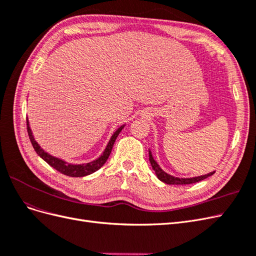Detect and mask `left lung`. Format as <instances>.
I'll return each instance as SVG.
<instances>
[{
	"label": "left lung",
	"mask_w": 256,
	"mask_h": 256,
	"mask_svg": "<svg viewBox=\"0 0 256 256\" xmlns=\"http://www.w3.org/2000/svg\"><path fill=\"white\" fill-rule=\"evenodd\" d=\"M148 152H150V162L152 170L154 171V174L157 175L159 180L164 182V184H194V182L203 180H205V178H207V177L214 174V172H210V173H208V174L196 176V177H189V178L175 177V176H173L171 174H168L166 172H164V170L160 168V166L157 164V161L154 159L150 150H148Z\"/></svg>",
	"instance_id": "1"
}]
</instances>
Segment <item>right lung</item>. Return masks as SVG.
I'll return each instance as SVG.
<instances>
[{"label":"right lung","mask_w":256,"mask_h":256,"mask_svg":"<svg viewBox=\"0 0 256 256\" xmlns=\"http://www.w3.org/2000/svg\"><path fill=\"white\" fill-rule=\"evenodd\" d=\"M26 126H28V136H30V143H32L34 150L37 152L38 156H40L42 159H44L53 168H56V171L60 172L62 174H64V175L70 176V177H83V176H86V175H90L92 173L98 171V170L106 164L108 158H109L116 138H118V136L120 134V131L122 130V128L125 127V125H122L118 130L115 131V132L112 134L110 141L108 142V145L106 146V150H104V152L100 154V156L97 159L92 160L90 162H88V164H69V162H66L63 159L54 157V156H52V154H48L47 152H44L40 147V145L38 144L37 141L35 140L32 130H30V122H28V118H26Z\"/></svg>","instance_id":"add662e5"}]
</instances>
